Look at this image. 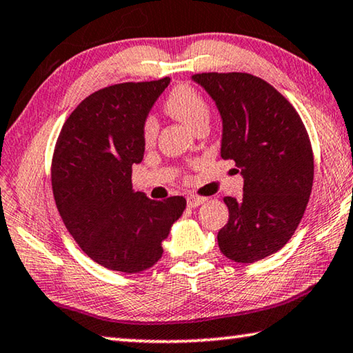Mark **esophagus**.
<instances>
[{
	"mask_svg": "<svg viewBox=\"0 0 353 353\" xmlns=\"http://www.w3.org/2000/svg\"><path fill=\"white\" fill-rule=\"evenodd\" d=\"M208 199L205 196H199V195H189L188 196V206L189 208H199L200 205H203Z\"/></svg>",
	"mask_w": 353,
	"mask_h": 353,
	"instance_id": "1",
	"label": "esophagus"
}]
</instances>
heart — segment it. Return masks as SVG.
Returning a JSON list of instances; mask_svg holds the SVG:
<instances>
[{
	"label": "heart",
	"mask_w": 353,
	"mask_h": 353,
	"mask_svg": "<svg viewBox=\"0 0 353 353\" xmlns=\"http://www.w3.org/2000/svg\"><path fill=\"white\" fill-rule=\"evenodd\" d=\"M165 111L178 121L195 130L201 123L209 122V105L194 86L181 83L173 88L165 99ZM158 134V122L153 116H148L142 123V138L145 144H152Z\"/></svg>",
	"instance_id": "1"
}]
</instances>
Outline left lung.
<instances>
[{
	"instance_id": "obj_1",
	"label": "left lung",
	"mask_w": 353,
	"mask_h": 353,
	"mask_svg": "<svg viewBox=\"0 0 353 353\" xmlns=\"http://www.w3.org/2000/svg\"><path fill=\"white\" fill-rule=\"evenodd\" d=\"M223 121L221 158L243 175V196H225L230 220L219 231L223 254L252 263L279 251L298 228L313 186V152L294 107L274 86L246 72H201Z\"/></svg>"
}]
</instances>
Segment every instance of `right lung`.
<instances>
[{"mask_svg": "<svg viewBox=\"0 0 353 353\" xmlns=\"http://www.w3.org/2000/svg\"><path fill=\"white\" fill-rule=\"evenodd\" d=\"M170 79L128 82L92 92L61 127L54 148V200L66 230L102 267L141 273L163 256L170 226L186 209L134 192L132 165L144 157L142 123Z\"/></svg>", "mask_w": 353, "mask_h": 353, "instance_id": "right-lung-1", "label": "right lung"}]
</instances>
